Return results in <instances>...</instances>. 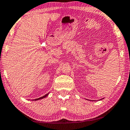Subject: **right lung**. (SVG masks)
<instances>
[{"label": "right lung", "mask_w": 130, "mask_h": 130, "mask_svg": "<svg viewBox=\"0 0 130 130\" xmlns=\"http://www.w3.org/2000/svg\"><path fill=\"white\" fill-rule=\"evenodd\" d=\"M48 94H49V93H47V94H46L45 95L43 96H42V97H40V98H37V99H34V101H37V100H39V99H41L44 98H46V96H47L48 95Z\"/></svg>", "instance_id": "right-lung-1"}]
</instances>
